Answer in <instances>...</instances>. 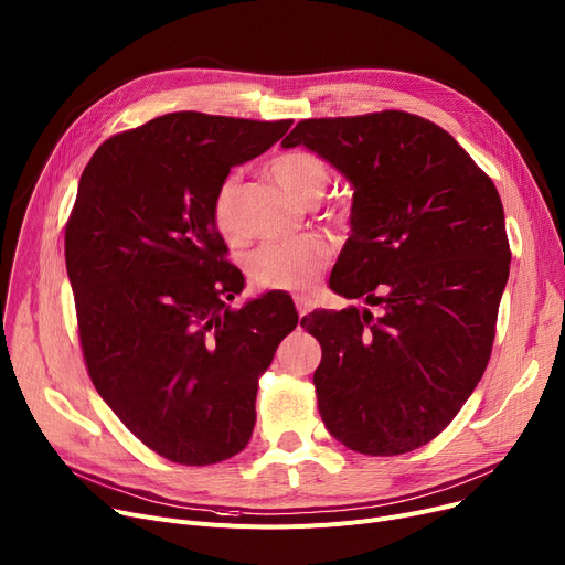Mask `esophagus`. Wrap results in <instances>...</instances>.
I'll return each instance as SVG.
<instances>
[{"label": "esophagus", "mask_w": 565, "mask_h": 565, "mask_svg": "<svg viewBox=\"0 0 565 565\" xmlns=\"http://www.w3.org/2000/svg\"><path fill=\"white\" fill-rule=\"evenodd\" d=\"M292 300H295V307H298L300 316H305L313 309V300L309 298V295H292Z\"/></svg>", "instance_id": "34e87169"}]
</instances>
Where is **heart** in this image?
I'll list each match as a JSON object with an SVG mask.
<instances>
[{"label": "heart", "mask_w": 565, "mask_h": 565, "mask_svg": "<svg viewBox=\"0 0 565 565\" xmlns=\"http://www.w3.org/2000/svg\"><path fill=\"white\" fill-rule=\"evenodd\" d=\"M270 173L277 185L298 203L318 201L330 183V169L309 151H284L270 160ZM237 178L228 175L220 183L213 199V224L231 245H241L245 231L237 220ZM332 247L316 235H300L290 241L267 243L249 260V279L260 290H300L309 288L322 267L328 265Z\"/></svg>", "instance_id": "1"}]
</instances>
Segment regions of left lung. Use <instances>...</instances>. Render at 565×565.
<instances>
[{
    "label": "left lung",
    "instance_id": "obj_1",
    "mask_svg": "<svg viewBox=\"0 0 565 565\" xmlns=\"http://www.w3.org/2000/svg\"><path fill=\"white\" fill-rule=\"evenodd\" d=\"M281 146L309 148L354 190L330 286L366 307L302 318L322 348L324 428L366 456L419 449L490 360L511 267L499 192L447 130L407 111L309 118Z\"/></svg>",
    "mask_w": 565,
    "mask_h": 565
}]
</instances>
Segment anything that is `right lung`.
<instances>
[{"mask_svg":"<svg viewBox=\"0 0 565 565\" xmlns=\"http://www.w3.org/2000/svg\"><path fill=\"white\" fill-rule=\"evenodd\" d=\"M292 121L173 111L107 139L66 226V270L94 387L148 449L181 465L241 454L260 373L298 324L270 290L237 311L245 277L224 260L213 199L231 167Z\"/></svg>","mask_w":565,"mask_h":565,"instance_id":"obj_1","label":"right lung"}]
</instances>
